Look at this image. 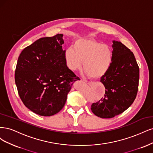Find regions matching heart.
I'll return each mask as SVG.
<instances>
[{"mask_svg":"<svg viewBox=\"0 0 153 153\" xmlns=\"http://www.w3.org/2000/svg\"><path fill=\"white\" fill-rule=\"evenodd\" d=\"M68 67L76 71L81 67L86 74L91 78L103 76L112 61V51L110 46L93 39H79L65 51Z\"/></svg>","mask_w":153,"mask_h":153,"instance_id":"obj_1","label":"heart"}]
</instances>
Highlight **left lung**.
<instances>
[{
  "mask_svg": "<svg viewBox=\"0 0 153 153\" xmlns=\"http://www.w3.org/2000/svg\"><path fill=\"white\" fill-rule=\"evenodd\" d=\"M112 42L111 65L100 79L104 97L91 106L93 114L101 118L114 117L126 111L134 102L139 87V67L134 53L121 42Z\"/></svg>",
  "mask_w": 153,
  "mask_h": 153,
  "instance_id": "1",
  "label": "left lung"
}]
</instances>
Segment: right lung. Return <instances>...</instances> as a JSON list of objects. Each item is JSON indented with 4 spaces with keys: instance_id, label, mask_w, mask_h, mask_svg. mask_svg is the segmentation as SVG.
<instances>
[{
    "instance_id": "obj_1",
    "label": "right lung",
    "mask_w": 153,
    "mask_h": 153,
    "mask_svg": "<svg viewBox=\"0 0 153 153\" xmlns=\"http://www.w3.org/2000/svg\"><path fill=\"white\" fill-rule=\"evenodd\" d=\"M63 34L42 37L19 55L15 71L18 94L28 109L42 116L60 111L73 83L80 80L68 68Z\"/></svg>"
}]
</instances>
